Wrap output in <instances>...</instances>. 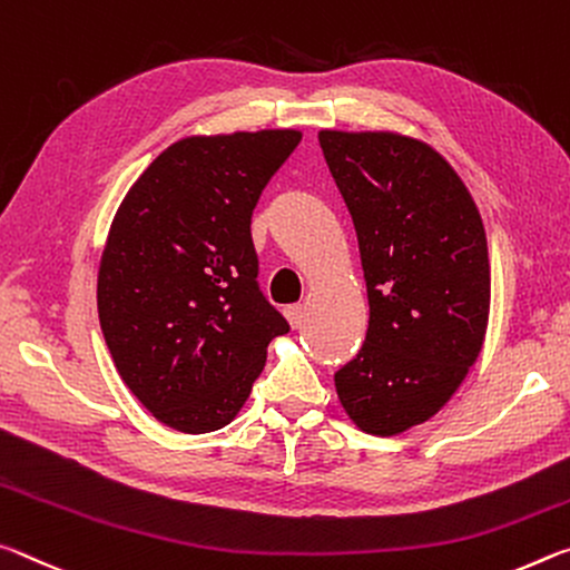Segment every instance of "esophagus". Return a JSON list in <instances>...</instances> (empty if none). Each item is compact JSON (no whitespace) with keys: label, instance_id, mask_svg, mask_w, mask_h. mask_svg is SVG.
<instances>
[{"label":"esophagus","instance_id":"1","mask_svg":"<svg viewBox=\"0 0 570 570\" xmlns=\"http://www.w3.org/2000/svg\"><path fill=\"white\" fill-rule=\"evenodd\" d=\"M285 315H287V321H291L293 328H301V325L305 323V305H287Z\"/></svg>","mask_w":570,"mask_h":570}]
</instances>
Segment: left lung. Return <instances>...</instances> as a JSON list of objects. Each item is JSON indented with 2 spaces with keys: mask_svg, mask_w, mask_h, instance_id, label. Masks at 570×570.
I'll return each mask as SVG.
<instances>
[{
  "mask_svg": "<svg viewBox=\"0 0 570 570\" xmlns=\"http://www.w3.org/2000/svg\"><path fill=\"white\" fill-rule=\"evenodd\" d=\"M318 141L356 227L371 307L335 391L363 432L391 436L440 412L480 356L488 237L462 179L426 144L343 130Z\"/></svg>",
  "mask_w": 570,
  "mask_h": 570,
  "instance_id": "obj_1",
  "label": "left lung"
}]
</instances>
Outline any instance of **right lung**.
<instances>
[{
    "label": "right lung",
    "mask_w": 570,
    "mask_h": 570,
    "mask_svg": "<svg viewBox=\"0 0 570 570\" xmlns=\"http://www.w3.org/2000/svg\"><path fill=\"white\" fill-rule=\"evenodd\" d=\"M297 130L184 138L141 174L110 227L98 315L116 368L158 422L229 424L291 325L259 291L252 212Z\"/></svg>",
    "instance_id": "right-lung-1"
}]
</instances>
